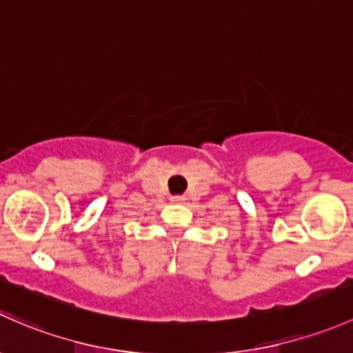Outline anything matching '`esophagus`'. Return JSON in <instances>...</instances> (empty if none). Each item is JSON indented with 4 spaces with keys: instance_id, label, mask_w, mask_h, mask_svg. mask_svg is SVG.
<instances>
[{
    "instance_id": "34e87169",
    "label": "esophagus",
    "mask_w": 353,
    "mask_h": 353,
    "mask_svg": "<svg viewBox=\"0 0 353 353\" xmlns=\"http://www.w3.org/2000/svg\"><path fill=\"white\" fill-rule=\"evenodd\" d=\"M183 201V197H180V195H176V197H172V202H181Z\"/></svg>"
}]
</instances>
